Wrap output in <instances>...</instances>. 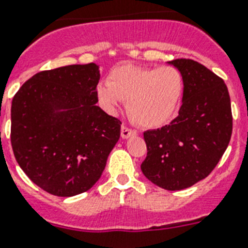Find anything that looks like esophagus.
<instances>
[{"instance_id": "obj_1", "label": "esophagus", "mask_w": 248, "mask_h": 248, "mask_svg": "<svg viewBox=\"0 0 248 248\" xmlns=\"http://www.w3.org/2000/svg\"><path fill=\"white\" fill-rule=\"evenodd\" d=\"M134 135H136V131L132 130V128L127 127V126H122L121 127V137L122 139H128L130 136H134Z\"/></svg>"}]
</instances>
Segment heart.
Returning <instances> with one entry per match:
<instances>
[{"mask_svg": "<svg viewBox=\"0 0 248 248\" xmlns=\"http://www.w3.org/2000/svg\"><path fill=\"white\" fill-rule=\"evenodd\" d=\"M184 89V77L175 66L122 65L112 70L97 93L108 112L116 111L121 101H127L128 114L136 124L159 127L176 116Z\"/></svg>", "mask_w": 248, "mask_h": 248, "instance_id": "b5f03b06", "label": "heart"}]
</instances>
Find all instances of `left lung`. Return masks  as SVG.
<instances>
[{
  "instance_id": "obj_1",
  "label": "left lung",
  "mask_w": 248,
  "mask_h": 248,
  "mask_svg": "<svg viewBox=\"0 0 248 248\" xmlns=\"http://www.w3.org/2000/svg\"><path fill=\"white\" fill-rule=\"evenodd\" d=\"M184 77L179 114L169 124L143 132V175L160 188L182 190L207 178L232 135L231 98L223 79L191 59L170 62Z\"/></svg>"
}]
</instances>
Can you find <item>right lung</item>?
Segmentation results:
<instances>
[{"instance_id":"add662e5","label":"right lung","mask_w":248,"mask_h":248,"mask_svg":"<svg viewBox=\"0 0 248 248\" xmlns=\"http://www.w3.org/2000/svg\"><path fill=\"white\" fill-rule=\"evenodd\" d=\"M94 63L43 70L24 83L11 106L16 161L37 186L73 197L101 178L121 135V122L95 106Z\"/></svg>"}]
</instances>
